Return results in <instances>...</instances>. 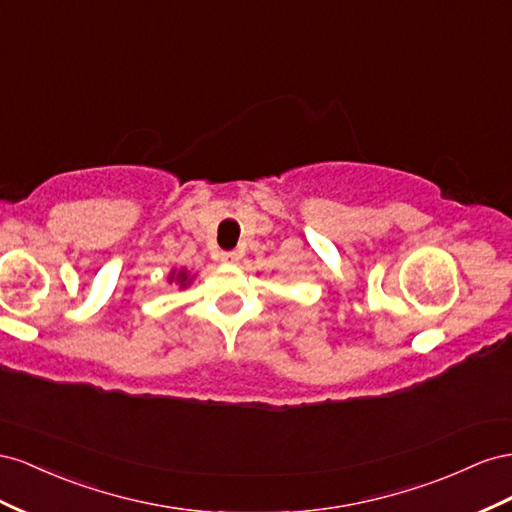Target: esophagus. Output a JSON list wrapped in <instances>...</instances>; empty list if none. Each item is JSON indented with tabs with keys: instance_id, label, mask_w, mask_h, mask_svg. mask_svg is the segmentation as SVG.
<instances>
[{
	"instance_id": "esophagus-1",
	"label": "esophagus",
	"mask_w": 512,
	"mask_h": 512,
	"mask_svg": "<svg viewBox=\"0 0 512 512\" xmlns=\"http://www.w3.org/2000/svg\"><path fill=\"white\" fill-rule=\"evenodd\" d=\"M221 259L225 261V264H238L240 253L238 251H225V253H221Z\"/></svg>"
}]
</instances>
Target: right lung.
Segmentation results:
<instances>
[{
    "label": "right lung",
    "instance_id": "obj_1",
    "mask_svg": "<svg viewBox=\"0 0 512 512\" xmlns=\"http://www.w3.org/2000/svg\"><path fill=\"white\" fill-rule=\"evenodd\" d=\"M169 281H171V283L175 281V283H178L180 287H186V285H191L193 276L188 274V270H186V268H184V270H180V272H175V270H173V272L169 274Z\"/></svg>",
    "mask_w": 512,
    "mask_h": 512
}]
</instances>
